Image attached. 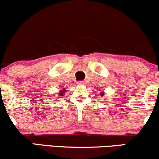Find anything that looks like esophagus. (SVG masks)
I'll return each mask as SVG.
<instances>
[{
	"label": "esophagus",
	"mask_w": 159,
	"mask_h": 159,
	"mask_svg": "<svg viewBox=\"0 0 159 159\" xmlns=\"http://www.w3.org/2000/svg\"><path fill=\"white\" fill-rule=\"evenodd\" d=\"M86 82L85 81H79L77 82V84L78 85H83V84H85Z\"/></svg>",
	"instance_id": "1"
}]
</instances>
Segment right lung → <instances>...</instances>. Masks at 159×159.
Returning <instances> with one entry per match:
<instances>
[{"label":"right lung","mask_w":159,"mask_h":159,"mask_svg":"<svg viewBox=\"0 0 159 159\" xmlns=\"http://www.w3.org/2000/svg\"><path fill=\"white\" fill-rule=\"evenodd\" d=\"M63 92H64V90H62V92L61 93V94H60V95H61V96H62V95H63Z\"/></svg>","instance_id":"add662e5"}]
</instances>
